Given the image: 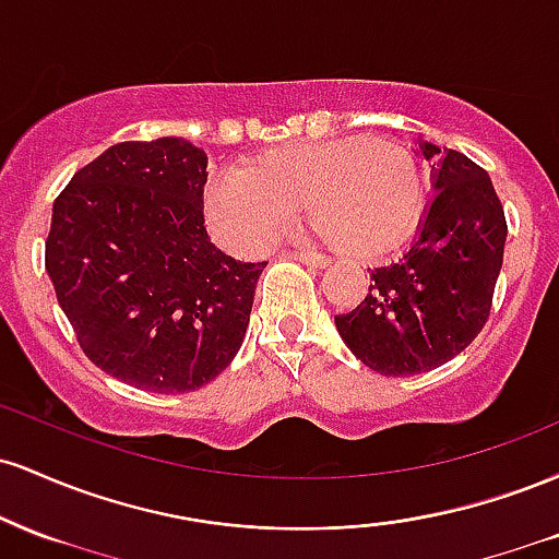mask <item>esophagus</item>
I'll list each match as a JSON object with an SVG mask.
<instances>
[{
    "mask_svg": "<svg viewBox=\"0 0 559 559\" xmlns=\"http://www.w3.org/2000/svg\"><path fill=\"white\" fill-rule=\"evenodd\" d=\"M286 254H288V258L305 262V265H310V267H325V265H329V260H325L323 254H318V252H305V249H288Z\"/></svg>",
    "mask_w": 559,
    "mask_h": 559,
    "instance_id": "obj_1",
    "label": "esophagus"
}]
</instances>
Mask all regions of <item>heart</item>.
<instances>
[{
    "label": "heart",
    "instance_id": "obj_1",
    "mask_svg": "<svg viewBox=\"0 0 559 559\" xmlns=\"http://www.w3.org/2000/svg\"><path fill=\"white\" fill-rule=\"evenodd\" d=\"M426 204L415 152L394 139H331L265 152L243 176L207 189V223L236 252L278 239L305 213L320 239L357 260H376L413 234Z\"/></svg>",
    "mask_w": 559,
    "mask_h": 559
}]
</instances>
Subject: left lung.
I'll use <instances>...</instances> for the list:
<instances>
[{"label":"left lung","instance_id":"obj_1","mask_svg":"<svg viewBox=\"0 0 559 559\" xmlns=\"http://www.w3.org/2000/svg\"><path fill=\"white\" fill-rule=\"evenodd\" d=\"M439 146L420 141L431 159ZM433 199L418 236L391 265L370 271L368 297L336 329L352 355L381 376H418L478 336L502 271L507 221L489 173L447 150L433 163Z\"/></svg>","mask_w":559,"mask_h":559}]
</instances>
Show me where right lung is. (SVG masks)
<instances>
[{"label": "right lung", "instance_id": "obj_1", "mask_svg": "<svg viewBox=\"0 0 559 559\" xmlns=\"http://www.w3.org/2000/svg\"><path fill=\"white\" fill-rule=\"evenodd\" d=\"M207 155L191 141H123L52 207L47 273L83 355L155 394L197 391L243 342L267 262L221 252L204 228Z\"/></svg>", "mask_w": 559, "mask_h": 559}]
</instances>
